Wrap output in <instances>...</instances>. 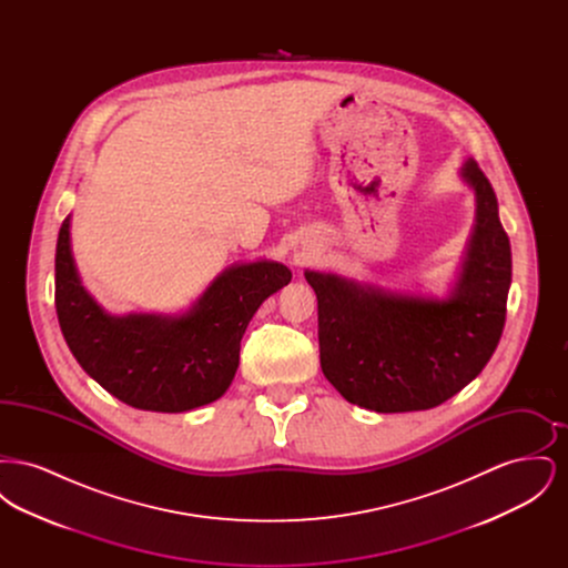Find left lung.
Wrapping results in <instances>:
<instances>
[{"mask_svg": "<svg viewBox=\"0 0 568 568\" xmlns=\"http://www.w3.org/2000/svg\"><path fill=\"white\" fill-rule=\"evenodd\" d=\"M459 176L475 191L477 213L449 296L385 292L329 272H304L317 294L322 371L352 405L377 413L443 405L486 368L498 347L511 244L481 168L468 160Z\"/></svg>", "mask_w": 568, "mask_h": 568, "instance_id": "left-lung-1", "label": "left lung"}]
</instances>
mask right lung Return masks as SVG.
<instances>
[{"instance_id": "add662e5", "label": "right lung", "mask_w": 568, "mask_h": 568, "mask_svg": "<svg viewBox=\"0 0 568 568\" xmlns=\"http://www.w3.org/2000/svg\"><path fill=\"white\" fill-rule=\"evenodd\" d=\"M281 262L234 264L187 313L109 315L82 287L63 219L54 255V306L82 371L125 405L183 413L215 403L236 375L244 329L260 304L285 287Z\"/></svg>"}]
</instances>
